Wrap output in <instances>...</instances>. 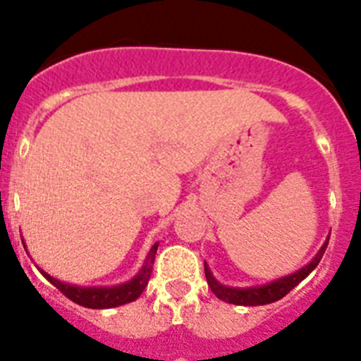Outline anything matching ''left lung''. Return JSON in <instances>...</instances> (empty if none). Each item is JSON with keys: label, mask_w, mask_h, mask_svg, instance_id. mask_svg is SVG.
<instances>
[{"label": "left lung", "mask_w": 361, "mask_h": 361, "mask_svg": "<svg viewBox=\"0 0 361 361\" xmlns=\"http://www.w3.org/2000/svg\"><path fill=\"white\" fill-rule=\"evenodd\" d=\"M327 244H329V240L322 245V250L318 251L317 257L312 258L311 264H307V266L302 267V269L296 271V273H293V275L283 276V279L275 280V282L267 283V286H260V288H247V289L226 288V286H222V283H219L215 279H213V275L209 273L206 264H204V273H206V280H208V286L212 288L213 295H215L216 298L222 300V302H228V304H235V305H266V304H271V302H276V300L283 298V296L288 295L293 288H296V286H298V283L318 266V262H320L322 257H324Z\"/></svg>", "instance_id": "8db88e82"}]
</instances>
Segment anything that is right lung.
Segmentation results:
<instances>
[{
  "label": "right lung",
  "mask_w": 361,
  "mask_h": 361,
  "mask_svg": "<svg viewBox=\"0 0 361 361\" xmlns=\"http://www.w3.org/2000/svg\"><path fill=\"white\" fill-rule=\"evenodd\" d=\"M157 245L155 244L149 250L148 257H146V262L142 266V269L139 271V275L133 280H130L128 283H123V286H116V288H78V286H70V283H63L59 280L52 279L50 275H47L44 271L43 276L49 280L50 283H54L66 298H70L75 304L82 305V307L90 309H110L117 307V305L130 304L133 300H137L141 296V293L145 291V288L148 286V280L152 276L153 269V260H155V253H157Z\"/></svg>",
  "instance_id": "1"
}]
</instances>
